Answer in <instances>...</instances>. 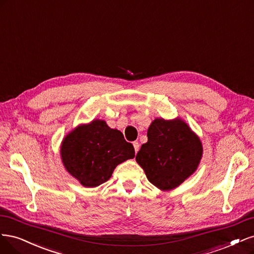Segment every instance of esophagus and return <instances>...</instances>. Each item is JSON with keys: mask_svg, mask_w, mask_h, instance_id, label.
I'll return each mask as SVG.
<instances>
[{"mask_svg": "<svg viewBox=\"0 0 254 254\" xmlns=\"http://www.w3.org/2000/svg\"><path fill=\"white\" fill-rule=\"evenodd\" d=\"M133 145H134V149H135V153H137L139 151V148H140V144H139L137 141H134Z\"/></svg>", "mask_w": 254, "mask_h": 254, "instance_id": "obj_1", "label": "esophagus"}]
</instances>
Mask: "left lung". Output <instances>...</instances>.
I'll return each mask as SVG.
<instances>
[{"label": "left lung", "mask_w": 254, "mask_h": 254, "mask_svg": "<svg viewBox=\"0 0 254 254\" xmlns=\"http://www.w3.org/2000/svg\"><path fill=\"white\" fill-rule=\"evenodd\" d=\"M202 155L199 138L181 119H155L148 129L136 161L149 182L160 190H171L197 169Z\"/></svg>", "instance_id": "1"}]
</instances>
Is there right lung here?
<instances>
[{"label": "right lung", "instance_id": "1", "mask_svg": "<svg viewBox=\"0 0 254 254\" xmlns=\"http://www.w3.org/2000/svg\"><path fill=\"white\" fill-rule=\"evenodd\" d=\"M132 143L103 120L80 126L64 138L61 157L65 168L84 187H97L112 176L119 163L134 158Z\"/></svg>", "mask_w": 254, "mask_h": 254}]
</instances>
